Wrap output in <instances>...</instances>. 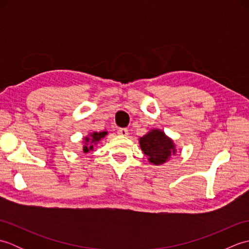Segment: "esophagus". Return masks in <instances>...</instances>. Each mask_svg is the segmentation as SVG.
Instances as JSON below:
<instances>
[{"label": "esophagus", "mask_w": 249, "mask_h": 249, "mask_svg": "<svg viewBox=\"0 0 249 249\" xmlns=\"http://www.w3.org/2000/svg\"><path fill=\"white\" fill-rule=\"evenodd\" d=\"M118 134H119L120 136H123V137L128 136V129H127V128H120V129L118 130Z\"/></svg>", "instance_id": "obj_1"}]
</instances>
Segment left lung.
Here are the masks:
<instances>
[{
  "mask_svg": "<svg viewBox=\"0 0 249 249\" xmlns=\"http://www.w3.org/2000/svg\"><path fill=\"white\" fill-rule=\"evenodd\" d=\"M139 144L142 152L147 156V160L155 166L166 163L177 154L174 141L165 131L158 128H153L143 137H140Z\"/></svg>",
  "mask_w": 249,
  "mask_h": 249,
  "instance_id": "left-lung-1",
  "label": "left lung"
}]
</instances>
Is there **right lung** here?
Instances as JSON below:
<instances>
[{
	"label": "right lung",
	"instance_id": "1",
	"mask_svg": "<svg viewBox=\"0 0 249 249\" xmlns=\"http://www.w3.org/2000/svg\"><path fill=\"white\" fill-rule=\"evenodd\" d=\"M107 135L108 131H93V133H89L86 137H83L82 139V152L84 154L93 152L94 145H96L100 141H103Z\"/></svg>",
	"mask_w": 249,
	"mask_h": 249
}]
</instances>
